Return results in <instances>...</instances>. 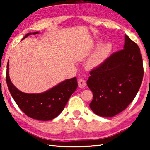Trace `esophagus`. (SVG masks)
I'll use <instances>...</instances> for the list:
<instances>
[{
    "label": "esophagus",
    "mask_w": 150,
    "mask_h": 150,
    "mask_svg": "<svg viewBox=\"0 0 150 150\" xmlns=\"http://www.w3.org/2000/svg\"><path fill=\"white\" fill-rule=\"evenodd\" d=\"M78 85H79V87L80 88H84V87L86 86V81H85L84 79H80L79 81H78Z\"/></svg>",
    "instance_id": "esophagus-1"
}]
</instances>
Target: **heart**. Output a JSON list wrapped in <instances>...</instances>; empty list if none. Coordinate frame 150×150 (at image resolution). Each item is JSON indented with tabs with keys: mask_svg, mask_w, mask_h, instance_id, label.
I'll list each match as a JSON object with an SVG mask.
<instances>
[{
	"mask_svg": "<svg viewBox=\"0 0 150 150\" xmlns=\"http://www.w3.org/2000/svg\"><path fill=\"white\" fill-rule=\"evenodd\" d=\"M111 51H112V45L110 44L107 43L103 45L87 60L86 62L87 67L89 69L98 67L107 59Z\"/></svg>",
	"mask_w": 150,
	"mask_h": 150,
	"instance_id": "1",
	"label": "heart"
}]
</instances>
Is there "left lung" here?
I'll use <instances>...</instances> for the list:
<instances>
[{
  "label": "left lung",
  "instance_id": "8db88e82",
  "mask_svg": "<svg viewBox=\"0 0 150 150\" xmlns=\"http://www.w3.org/2000/svg\"><path fill=\"white\" fill-rule=\"evenodd\" d=\"M123 48L89 72L87 85L93 93L89 107L98 116L108 118L120 113L141 87L144 70L140 48L127 35Z\"/></svg>",
  "mask_w": 150,
  "mask_h": 150
}]
</instances>
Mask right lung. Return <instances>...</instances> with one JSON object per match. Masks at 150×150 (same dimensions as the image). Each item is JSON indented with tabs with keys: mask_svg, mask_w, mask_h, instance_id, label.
<instances>
[{
	"mask_svg": "<svg viewBox=\"0 0 150 150\" xmlns=\"http://www.w3.org/2000/svg\"><path fill=\"white\" fill-rule=\"evenodd\" d=\"M38 33H28L23 39L29 35ZM6 81L9 92L19 108L29 117L39 120H50L59 115L78 87L76 78L74 77L65 80L41 94L22 92L11 82L9 76V61L7 65Z\"/></svg>",
	"mask_w": 150,
	"mask_h": 150,
	"instance_id": "right-lung-1",
	"label": "right lung"
}]
</instances>
